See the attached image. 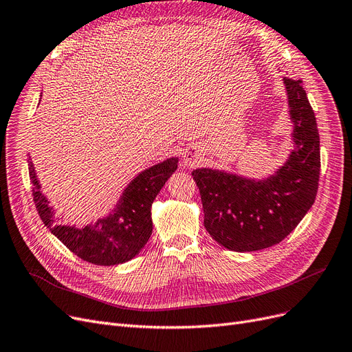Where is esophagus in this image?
<instances>
[{
	"label": "esophagus",
	"mask_w": 352,
	"mask_h": 352,
	"mask_svg": "<svg viewBox=\"0 0 352 352\" xmlns=\"http://www.w3.org/2000/svg\"><path fill=\"white\" fill-rule=\"evenodd\" d=\"M202 162H204V157H202V153L199 148H197V147L186 148V151L184 154V163L186 167H189V168L198 167Z\"/></svg>",
	"instance_id": "1"
}]
</instances>
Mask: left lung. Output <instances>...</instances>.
I'll return each mask as SVG.
<instances>
[{
	"instance_id": "obj_1",
	"label": "left lung",
	"mask_w": 352,
	"mask_h": 352,
	"mask_svg": "<svg viewBox=\"0 0 352 352\" xmlns=\"http://www.w3.org/2000/svg\"><path fill=\"white\" fill-rule=\"evenodd\" d=\"M294 148L274 175L245 177L217 168L192 172L199 188L204 226L228 250L254 252L284 240L316 199L320 140L301 80L284 77Z\"/></svg>"
}]
</instances>
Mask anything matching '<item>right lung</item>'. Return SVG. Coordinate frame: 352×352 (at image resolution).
Masks as SVG:
<instances>
[{"label": "right lung", "mask_w": 352, "mask_h": 352, "mask_svg": "<svg viewBox=\"0 0 352 352\" xmlns=\"http://www.w3.org/2000/svg\"><path fill=\"white\" fill-rule=\"evenodd\" d=\"M177 157H170L145 168L129 182L109 215L82 228L55 226V210L41 190V184L29 157L33 201L43 224L82 261L113 266L131 261L147 245L153 233L151 205L167 179L177 168Z\"/></svg>", "instance_id": "1"}]
</instances>
